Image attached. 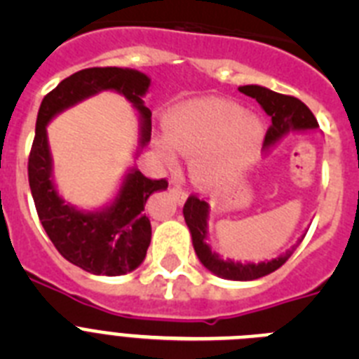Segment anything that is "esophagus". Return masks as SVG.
Returning <instances> with one entry per match:
<instances>
[{
	"instance_id": "esophagus-1",
	"label": "esophagus",
	"mask_w": 359,
	"mask_h": 359,
	"mask_svg": "<svg viewBox=\"0 0 359 359\" xmlns=\"http://www.w3.org/2000/svg\"><path fill=\"white\" fill-rule=\"evenodd\" d=\"M170 192H172L174 196H176V199L180 203H183L187 199V190H183L182 187H177V185H174L172 189H170Z\"/></svg>"
}]
</instances>
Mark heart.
Returning <instances> with one entry per match:
<instances>
[{
  "instance_id": "heart-1",
  "label": "heart",
  "mask_w": 359,
  "mask_h": 359,
  "mask_svg": "<svg viewBox=\"0 0 359 359\" xmlns=\"http://www.w3.org/2000/svg\"><path fill=\"white\" fill-rule=\"evenodd\" d=\"M169 136L160 151L169 161L176 158V143L192 156L190 170L201 185H219L239 176L261 147L264 129L259 118L244 115L243 107L226 100H199L172 111Z\"/></svg>"
}]
</instances>
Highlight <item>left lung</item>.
Listing matches in <instances>:
<instances>
[{
  "mask_svg": "<svg viewBox=\"0 0 359 359\" xmlns=\"http://www.w3.org/2000/svg\"><path fill=\"white\" fill-rule=\"evenodd\" d=\"M241 93L248 95V97L255 98L257 102L261 104L262 109L271 116V126H269L268 133L264 136V147H269L271 144L280 138L282 135H286L290 129H316L318 122H316L315 115L311 113L309 107L298 100L297 97L291 95L275 93V91L262 88V86H241ZM183 215H185L187 226H189L190 233H192V244L198 253L199 261L207 269H210L212 273L217 277L230 278V280H255L264 275L273 273L275 269L280 268L284 262L293 255L294 248L287 250L286 253H282L280 257L273 259L269 262H259V264H241V262L223 261L221 257L215 255L210 250L205 239H207V217H208V205L205 199H199L198 196H189L185 207H183ZM306 237V236H304ZM302 237V239H304ZM302 239L298 243H302Z\"/></svg>",
  "mask_w": 359,
  "mask_h": 359,
  "instance_id": "1",
  "label": "left lung"
}]
</instances>
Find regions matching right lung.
Returning <instances> with one entry per match:
<instances>
[{
  "label": "right lung",
  "instance_id": "1",
  "mask_svg": "<svg viewBox=\"0 0 359 359\" xmlns=\"http://www.w3.org/2000/svg\"><path fill=\"white\" fill-rule=\"evenodd\" d=\"M147 75L136 69L86 68L59 82L41 102L36 136L28 156V183L44 231L66 261L95 275H123L145 259L151 244V221L144 214L149 196L169 187L167 180H151L131 170L115 203L102 212H81L66 205L52 183L46 123L59 111L81 102L102 90L123 93L140 111L142 145L151 140V109L142 97L147 91Z\"/></svg>",
  "mask_w": 359,
  "mask_h": 359
}]
</instances>
